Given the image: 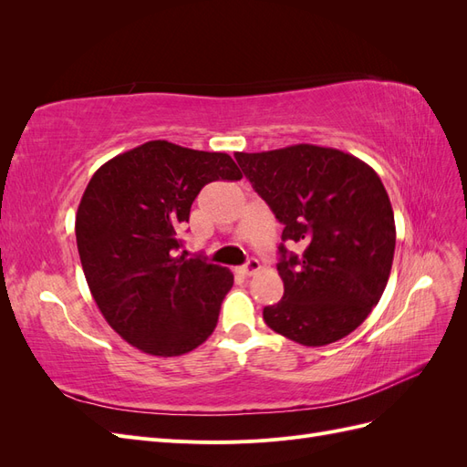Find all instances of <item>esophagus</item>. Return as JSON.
<instances>
[{
	"instance_id": "34e87169",
	"label": "esophagus",
	"mask_w": 467,
	"mask_h": 467,
	"mask_svg": "<svg viewBox=\"0 0 467 467\" xmlns=\"http://www.w3.org/2000/svg\"><path fill=\"white\" fill-rule=\"evenodd\" d=\"M259 268H261V265H259L257 259H249L242 268H239V271H242L244 276H253L259 271Z\"/></svg>"
}]
</instances>
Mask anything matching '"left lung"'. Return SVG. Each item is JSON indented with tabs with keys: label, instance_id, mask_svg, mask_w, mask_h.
Returning <instances> with one entry per match:
<instances>
[{
	"label": "left lung",
	"instance_id": "8db88e82",
	"mask_svg": "<svg viewBox=\"0 0 467 467\" xmlns=\"http://www.w3.org/2000/svg\"><path fill=\"white\" fill-rule=\"evenodd\" d=\"M253 189L285 225L278 275L285 296L263 309L273 331L304 347H323L355 331L386 290L395 222L374 169L335 148L296 144L237 151Z\"/></svg>",
	"mask_w": 467,
	"mask_h": 467
}]
</instances>
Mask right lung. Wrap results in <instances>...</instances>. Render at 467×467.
I'll list each match as a JSON object with an SVG mask.
<instances>
[{
	"label": "right lung",
	"mask_w": 467,
	"mask_h": 467,
	"mask_svg": "<svg viewBox=\"0 0 467 467\" xmlns=\"http://www.w3.org/2000/svg\"><path fill=\"white\" fill-rule=\"evenodd\" d=\"M218 179H242L228 153L151 140L99 167L81 196L76 239L93 300L146 355L179 357L202 345L234 286L230 268L177 255L192 201Z\"/></svg>",
	"instance_id": "right-lung-1"
}]
</instances>
